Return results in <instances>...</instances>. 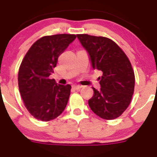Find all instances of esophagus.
<instances>
[{
    "instance_id": "1",
    "label": "esophagus",
    "mask_w": 157,
    "mask_h": 157,
    "mask_svg": "<svg viewBox=\"0 0 157 157\" xmlns=\"http://www.w3.org/2000/svg\"><path fill=\"white\" fill-rule=\"evenodd\" d=\"M81 87H82L81 85H73V88L75 89V90H80Z\"/></svg>"
}]
</instances>
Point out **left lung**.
Here are the masks:
<instances>
[{"label": "left lung", "instance_id": "obj_1", "mask_svg": "<svg viewBox=\"0 0 157 157\" xmlns=\"http://www.w3.org/2000/svg\"><path fill=\"white\" fill-rule=\"evenodd\" d=\"M87 52L93 69L102 72L98 77L101 88H93L88 100L93 112L105 120L119 117L131 103L135 89V73L129 59L112 40L104 36L77 34Z\"/></svg>", "mask_w": 157, "mask_h": 157}]
</instances>
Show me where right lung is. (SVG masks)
I'll use <instances>...</instances> for the list:
<instances>
[{"label":"right lung","instance_id":"obj_1","mask_svg":"<svg viewBox=\"0 0 157 157\" xmlns=\"http://www.w3.org/2000/svg\"><path fill=\"white\" fill-rule=\"evenodd\" d=\"M75 34L45 36L30 47L20 65L18 75L19 92L24 105L36 119L50 121L64 111L71 86L49 79L58 58L76 39Z\"/></svg>","mask_w":157,"mask_h":157}]
</instances>
